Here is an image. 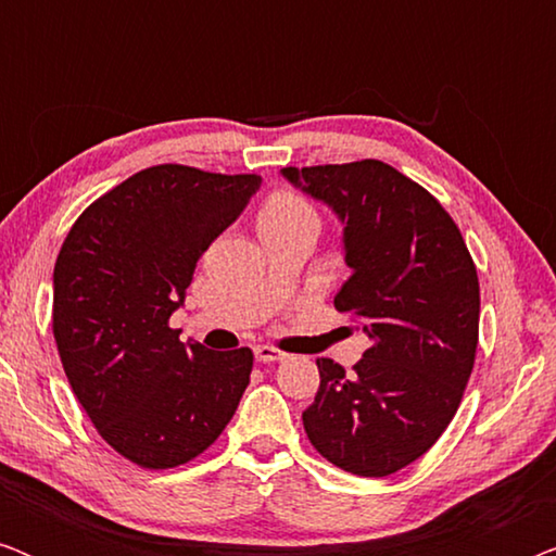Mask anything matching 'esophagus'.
I'll list each match as a JSON object with an SVG mask.
<instances>
[{"label": "esophagus", "mask_w": 556, "mask_h": 556, "mask_svg": "<svg viewBox=\"0 0 556 556\" xmlns=\"http://www.w3.org/2000/svg\"><path fill=\"white\" fill-rule=\"evenodd\" d=\"M286 352H280L276 346H268V344H261L255 346V359L263 362V364H276V362H283L286 359Z\"/></svg>", "instance_id": "34e87169"}]
</instances>
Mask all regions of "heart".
<instances>
[{
  "label": "heart",
  "instance_id": "heart-1",
  "mask_svg": "<svg viewBox=\"0 0 556 556\" xmlns=\"http://www.w3.org/2000/svg\"><path fill=\"white\" fill-rule=\"evenodd\" d=\"M316 217L311 204L303 197L293 192H276L270 194L261 207L257 223H280V219H293V217Z\"/></svg>",
  "mask_w": 556,
  "mask_h": 556
}]
</instances>
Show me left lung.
I'll return each mask as SVG.
<instances>
[{"label": "left lung", "instance_id": "8db88e82", "mask_svg": "<svg viewBox=\"0 0 556 556\" xmlns=\"http://www.w3.org/2000/svg\"><path fill=\"white\" fill-rule=\"evenodd\" d=\"M283 177L344 225L352 276L333 306L371 341L352 371L316 359L321 384L303 428L346 473H397L443 435L473 371L481 314L473 257L443 204L390 164L286 166Z\"/></svg>", "mask_w": 556, "mask_h": 556}]
</instances>
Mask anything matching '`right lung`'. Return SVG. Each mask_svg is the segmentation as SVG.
I'll return each instance as SVG.
<instances>
[{
  "mask_svg": "<svg viewBox=\"0 0 556 556\" xmlns=\"http://www.w3.org/2000/svg\"><path fill=\"white\" fill-rule=\"evenodd\" d=\"M261 187L257 174L159 164L90 204L52 273V333L98 435L149 470L219 438L250 384L253 352L181 344L169 316L204 250Z\"/></svg>",
  "mask_w": 556,
  "mask_h": 556,
  "instance_id": "right-lung-1",
  "label": "right lung"
}]
</instances>
